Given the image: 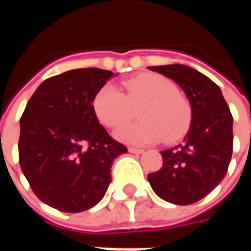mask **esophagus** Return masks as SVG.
I'll use <instances>...</instances> for the list:
<instances>
[{"mask_svg":"<svg viewBox=\"0 0 251 251\" xmlns=\"http://www.w3.org/2000/svg\"><path fill=\"white\" fill-rule=\"evenodd\" d=\"M129 152L134 153V154H141V153H144V151L138 149V148H129Z\"/></svg>","mask_w":251,"mask_h":251,"instance_id":"34e87169","label":"esophagus"}]
</instances>
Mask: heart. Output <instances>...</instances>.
Masks as SVG:
<instances>
[{"instance_id": "b5f03b06", "label": "heart", "mask_w": 251, "mask_h": 251, "mask_svg": "<svg viewBox=\"0 0 251 251\" xmlns=\"http://www.w3.org/2000/svg\"><path fill=\"white\" fill-rule=\"evenodd\" d=\"M126 95L113 84H104L93 100L98 120L107 127H118L130 120L134 109L140 122L129 124L115 131V137L131 145H149L164 137L175 141L188 130L191 106L177 94L172 80L158 74H142L124 82Z\"/></svg>"}]
</instances>
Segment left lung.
I'll use <instances>...</instances> for the list:
<instances>
[{
	"mask_svg": "<svg viewBox=\"0 0 251 251\" xmlns=\"http://www.w3.org/2000/svg\"><path fill=\"white\" fill-rule=\"evenodd\" d=\"M172 79L191 104V125L181 144L161 152L163 168L148 175L158 198L192 204L225 179L232 154V115L221 88L184 64L149 67Z\"/></svg>",
	"mask_w": 251,
	"mask_h": 251,
	"instance_id": "8db88e82",
	"label": "left lung"
}]
</instances>
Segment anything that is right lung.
I'll return each mask as SVG.
<instances>
[{
	"instance_id": "obj_1",
	"label": "right lung",
	"mask_w": 251,
	"mask_h": 251,
	"mask_svg": "<svg viewBox=\"0 0 251 251\" xmlns=\"http://www.w3.org/2000/svg\"><path fill=\"white\" fill-rule=\"evenodd\" d=\"M115 75L99 68L63 72L41 83L26 103L20 120V167L43 203L82 212L106 194L111 164L127 149L99 124L93 100Z\"/></svg>"
}]
</instances>
